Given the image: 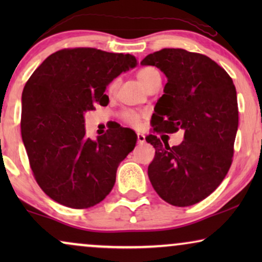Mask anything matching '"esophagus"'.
<instances>
[{
    "label": "esophagus",
    "mask_w": 262,
    "mask_h": 262,
    "mask_svg": "<svg viewBox=\"0 0 262 262\" xmlns=\"http://www.w3.org/2000/svg\"><path fill=\"white\" fill-rule=\"evenodd\" d=\"M137 143L138 144H143V143H145V136L142 134H138L137 135Z\"/></svg>",
    "instance_id": "obj_1"
}]
</instances>
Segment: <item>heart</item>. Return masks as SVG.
<instances>
[{
    "mask_svg": "<svg viewBox=\"0 0 262 262\" xmlns=\"http://www.w3.org/2000/svg\"><path fill=\"white\" fill-rule=\"evenodd\" d=\"M136 76H137L138 81L141 82L145 88L148 87L149 84H151L154 81L161 80L160 71L154 67L141 68V69L137 71V75H136ZM117 85H118V80H113L108 85V92L113 93L116 91ZM121 117H123L124 121H126V123L130 125H134V126H137L139 124V120H141V116H139L138 113L134 112V111H126V112L123 113V116Z\"/></svg>",
    "mask_w": 262,
    "mask_h": 262,
    "instance_id": "heart-1",
    "label": "heart"
}]
</instances>
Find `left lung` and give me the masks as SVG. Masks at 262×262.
<instances>
[{"label":"left lung","instance_id":"1","mask_svg":"<svg viewBox=\"0 0 262 262\" xmlns=\"http://www.w3.org/2000/svg\"><path fill=\"white\" fill-rule=\"evenodd\" d=\"M141 64L157 67L168 78L151 117L154 132L185 131L175 146L155 135L145 137L155 148L150 182L164 202L194 205L221 185L231 166L238 126L235 85L214 60L184 49L160 50Z\"/></svg>","mask_w":262,"mask_h":262}]
</instances>
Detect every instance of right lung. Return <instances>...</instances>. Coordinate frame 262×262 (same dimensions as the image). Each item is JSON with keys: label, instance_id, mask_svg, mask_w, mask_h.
<instances>
[{"label": "right lung", "instance_id": "add662e5", "mask_svg": "<svg viewBox=\"0 0 262 262\" xmlns=\"http://www.w3.org/2000/svg\"><path fill=\"white\" fill-rule=\"evenodd\" d=\"M137 66L132 55L93 48L50 55L25 84L21 136L35 181L46 195L71 209H88L112 191L117 168L134 150L130 128L107 130L96 141L84 130V113L107 106L106 87Z\"/></svg>", "mask_w": 262, "mask_h": 262}]
</instances>
